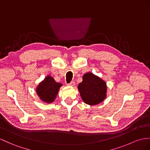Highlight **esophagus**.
<instances>
[{
    "mask_svg": "<svg viewBox=\"0 0 150 150\" xmlns=\"http://www.w3.org/2000/svg\"><path fill=\"white\" fill-rule=\"evenodd\" d=\"M67 85L69 86H74L75 85V82L74 81H71L70 83L67 84Z\"/></svg>",
    "mask_w": 150,
    "mask_h": 150,
    "instance_id": "1",
    "label": "esophagus"
}]
</instances>
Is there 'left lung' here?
Here are the masks:
<instances>
[{
    "label": "left lung",
    "mask_w": 150,
    "mask_h": 150,
    "mask_svg": "<svg viewBox=\"0 0 150 150\" xmlns=\"http://www.w3.org/2000/svg\"><path fill=\"white\" fill-rule=\"evenodd\" d=\"M78 88L84 103L90 105L101 103L107 96L106 83L90 72L83 76V81L78 85Z\"/></svg>",
    "instance_id": "8db88e82"
}]
</instances>
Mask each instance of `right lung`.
Masks as SVG:
<instances>
[{"mask_svg": "<svg viewBox=\"0 0 150 150\" xmlns=\"http://www.w3.org/2000/svg\"><path fill=\"white\" fill-rule=\"evenodd\" d=\"M62 84L57 83L51 76H47L36 88V93L44 103H52Z\"/></svg>", "mask_w": 150, "mask_h": 150, "instance_id": "add662e5", "label": "right lung"}]
</instances>
